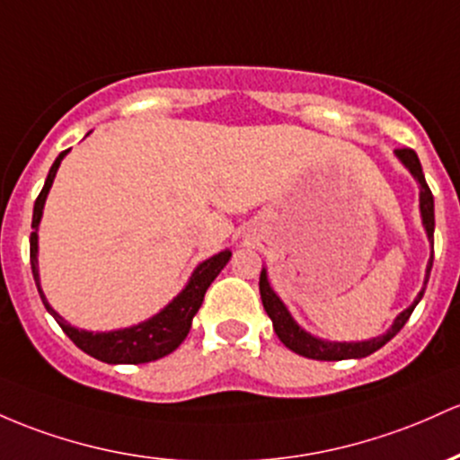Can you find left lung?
Listing matches in <instances>:
<instances>
[{"instance_id": "1", "label": "left lung", "mask_w": 460, "mask_h": 460, "mask_svg": "<svg viewBox=\"0 0 460 460\" xmlns=\"http://www.w3.org/2000/svg\"><path fill=\"white\" fill-rule=\"evenodd\" d=\"M395 156L400 159V164L408 172L412 174V179L419 183V211H421V225L426 229L428 242L430 246H435V199H432V191L428 188L426 176H423L421 164H419V156L415 150L411 148H400L395 150ZM432 260H435V251H432L430 260H428L426 266V279H423V288L419 290V295L415 296L411 305L406 310L400 312L393 321V325L388 327L382 336L369 338V341H358V342H338V341H325V338H319L310 332H305L304 327L299 325L295 319H292L290 310H288L284 301L279 299L275 290H272L270 281H269V272L266 269H261L260 275V295H261V304H264L266 314L270 316L272 321V330L275 334L279 336V341L284 342L288 349H292L295 353L304 358H312V360H351V358H367L371 356L373 351H377L380 347H385L397 332L406 325V321L411 319L412 310H415L419 301H421L423 290H426L428 277H430L432 270Z\"/></svg>"}]
</instances>
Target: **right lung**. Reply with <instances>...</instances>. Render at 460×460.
<instances>
[{
    "label": "right lung",
    "instance_id": "add662e5",
    "mask_svg": "<svg viewBox=\"0 0 460 460\" xmlns=\"http://www.w3.org/2000/svg\"><path fill=\"white\" fill-rule=\"evenodd\" d=\"M67 153L69 150L60 153L57 156V161L52 164V168H49V174L48 179H45V185L41 194H39L37 203H34L32 214L30 264H32V275L34 281H37L39 295H41L45 310L57 319L65 334L74 341V345L78 347V349H83L84 353H89V356H93L95 360H102L107 362V365H141V362L159 360V358L172 353L176 347L185 341V336L190 334L191 321H194L199 307L203 305L207 288L211 286V281L220 275V270L225 269L226 261L231 260V251L225 249L220 251L218 255L200 261L194 269V272L190 275L183 290H181L164 310H159L155 316H150V319L137 323V325L111 332H89L69 325V323L48 304L41 288V277H39V225H41L43 207L45 200H48L49 188H52L54 183V176H57L60 161L65 159Z\"/></svg>",
    "mask_w": 460,
    "mask_h": 460
}]
</instances>
